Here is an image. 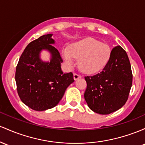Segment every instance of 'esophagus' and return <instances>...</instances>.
Listing matches in <instances>:
<instances>
[{
    "instance_id": "1",
    "label": "esophagus",
    "mask_w": 145,
    "mask_h": 145,
    "mask_svg": "<svg viewBox=\"0 0 145 145\" xmlns=\"http://www.w3.org/2000/svg\"><path fill=\"white\" fill-rule=\"evenodd\" d=\"M73 75H74V80H77L78 79H79V78H81V77H82L81 74H77V73H74V74H73Z\"/></svg>"
}]
</instances>
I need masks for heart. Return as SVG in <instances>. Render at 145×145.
<instances>
[{
  "label": "heart",
  "mask_w": 145,
  "mask_h": 145,
  "mask_svg": "<svg viewBox=\"0 0 145 145\" xmlns=\"http://www.w3.org/2000/svg\"><path fill=\"white\" fill-rule=\"evenodd\" d=\"M112 49L108 44L91 37L75 42L63 51V56L70 66L79 59V68L84 72L93 74L101 71L110 59Z\"/></svg>",
  "instance_id": "1"
}]
</instances>
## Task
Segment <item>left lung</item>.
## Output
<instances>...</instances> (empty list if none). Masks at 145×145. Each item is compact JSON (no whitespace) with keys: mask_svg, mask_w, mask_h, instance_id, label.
<instances>
[{"mask_svg":"<svg viewBox=\"0 0 145 145\" xmlns=\"http://www.w3.org/2000/svg\"><path fill=\"white\" fill-rule=\"evenodd\" d=\"M132 77L126 51L120 46L114 47L103 71L85 77L87 88L84 98L90 110L100 114H109L121 108L128 99Z\"/></svg>","mask_w":145,"mask_h":145,"instance_id":"1","label":"left lung"}]
</instances>
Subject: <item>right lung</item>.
<instances>
[{"instance_id": "add662e5", "label": "right lung", "mask_w": 145, "mask_h": 145, "mask_svg": "<svg viewBox=\"0 0 145 145\" xmlns=\"http://www.w3.org/2000/svg\"><path fill=\"white\" fill-rule=\"evenodd\" d=\"M53 34H47L27 45L16 69L15 79L20 99L35 111L54 108L62 99L66 88L74 81L72 72L63 73V62L57 48L53 46ZM51 53L49 63L39 58L42 50Z\"/></svg>"}]
</instances>
